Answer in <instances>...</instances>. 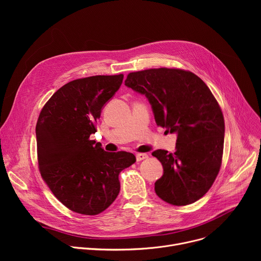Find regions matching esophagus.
Wrapping results in <instances>:
<instances>
[{
	"label": "esophagus",
	"mask_w": 261,
	"mask_h": 261,
	"mask_svg": "<svg viewBox=\"0 0 261 261\" xmlns=\"http://www.w3.org/2000/svg\"><path fill=\"white\" fill-rule=\"evenodd\" d=\"M147 157H148V156H147V154H143V153L136 154V161H137V162H139V161H141V160L146 159Z\"/></svg>",
	"instance_id": "1"
}]
</instances>
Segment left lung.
<instances>
[{
  "mask_svg": "<svg viewBox=\"0 0 261 261\" xmlns=\"http://www.w3.org/2000/svg\"><path fill=\"white\" fill-rule=\"evenodd\" d=\"M125 86L144 95L156 124L176 134V151L152 153L163 166L156 194L173 205H187L212 187L221 167L225 125L207 86L180 69H148L129 73Z\"/></svg>",
  "mask_w": 261,
  "mask_h": 261,
  "instance_id": "1",
  "label": "left lung"
}]
</instances>
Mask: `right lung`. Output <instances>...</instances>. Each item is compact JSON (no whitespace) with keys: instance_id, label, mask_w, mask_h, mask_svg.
Returning a JSON list of instances; mask_svg holds the SVG:
<instances>
[{"instance_id":"1","label":"right lung","mask_w":261,"mask_h":261,"mask_svg":"<svg viewBox=\"0 0 261 261\" xmlns=\"http://www.w3.org/2000/svg\"><path fill=\"white\" fill-rule=\"evenodd\" d=\"M124 75L75 80L60 88L42 108L36 125L39 170L54 195L69 210L98 215L118 197L120 172L136 158L105 152L90 140L103 106L120 89Z\"/></svg>"}]
</instances>
